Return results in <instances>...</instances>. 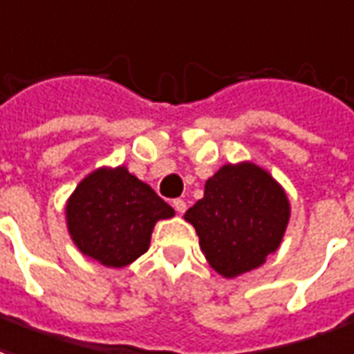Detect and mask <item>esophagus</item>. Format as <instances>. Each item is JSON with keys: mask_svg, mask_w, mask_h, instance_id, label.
<instances>
[{"mask_svg": "<svg viewBox=\"0 0 354 354\" xmlns=\"http://www.w3.org/2000/svg\"><path fill=\"white\" fill-rule=\"evenodd\" d=\"M172 206H174V210H176L178 214H184L185 208H187L182 198H176V201H172Z\"/></svg>", "mask_w": 354, "mask_h": 354, "instance_id": "34e87169", "label": "esophagus"}]
</instances>
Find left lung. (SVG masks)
Listing matches in <instances>:
<instances>
[{
  "label": "left lung",
  "instance_id": "8db88e82",
  "mask_svg": "<svg viewBox=\"0 0 354 354\" xmlns=\"http://www.w3.org/2000/svg\"><path fill=\"white\" fill-rule=\"evenodd\" d=\"M204 257L223 277L263 266L279 248L290 203L270 172L251 161L223 165L206 180L204 197L185 212Z\"/></svg>",
  "mask_w": 354,
  "mask_h": 354
}]
</instances>
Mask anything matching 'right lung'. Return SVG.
Here are the masks:
<instances>
[{"label":"right lung","instance_id":"obj_1","mask_svg":"<svg viewBox=\"0 0 354 354\" xmlns=\"http://www.w3.org/2000/svg\"><path fill=\"white\" fill-rule=\"evenodd\" d=\"M172 216V206L124 165L90 172L65 204L71 240L109 268H124L144 255L157 221Z\"/></svg>","mask_w":354,"mask_h":354}]
</instances>
